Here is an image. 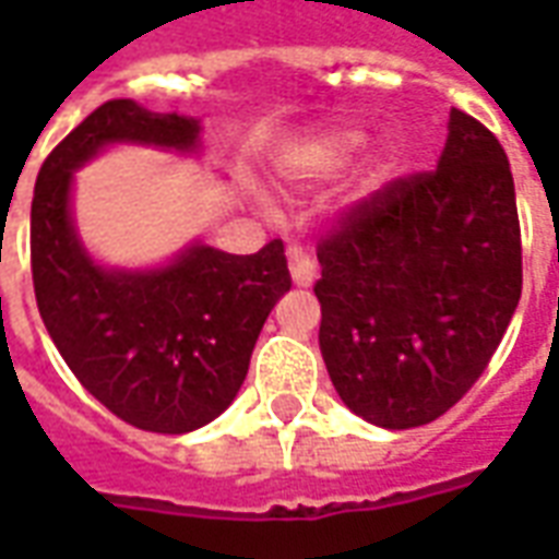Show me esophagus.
<instances>
[{
  "label": "esophagus",
  "instance_id": "1",
  "mask_svg": "<svg viewBox=\"0 0 559 559\" xmlns=\"http://www.w3.org/2000/svg\"><path fill=\"white\" fill-rule=\"evenodd\" d=\"M290 275L296 287H311L317 281V263L302 248H290Z\"/></svg>",
  "mask_w": 559,
  "mask_h": 559
}]
</instances>
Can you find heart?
<instances>
[{
    "mask_svg": "<svg viewBox=\"0 0 559 559\" xmlns=\"http://www.w3.org/2000/svg\"><path fill=\"white\" fill-rule=\"evenodd\" d=\"M365 134L359 128H329L314 140H308L293 155V173L299 176H326L344 167L362 148Z\"/></svg>",
    "mask_w": 559,
    "mask_h": 559,
    "instance_id": "1",
    "label": "heart"
}]
</instances>
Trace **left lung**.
I'll list each match as a JSON object with an SVG mask.
<instances>
[{
    "label": "left lung",
    "mask_w": 559,
    "mask_h": 559,
    "mask_svg": "<svg viewBox=\"0 0 559 559\" xmlns=\"http://www.w3.org/2000/svg\"><path fill=\"white\" fill-rule=\"evenodd\" d=\"M317 260L320 353L341 401L392 431L443 416L488 368L521 299L500 140L452 107L437 170L353 206Z\"/></svg>",
    "instance_id": "8db88e82"
}]
</instances>
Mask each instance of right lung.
<instances>
[{"label": "right lung", "instance_id": "obj_1", "mask_svg": "<svg viewBox=\"0 0 559 559\" xmlns=\"http://www.w3.org/2000/svg\"><path fill=\"white\" fill-rule=\"evenodd\" d=\"M197 152L200 119L102 104L47 155L32 197V284L56 350L90 395L155 433H188L230 407L290 272L284 242L257 254L188 245L167 266H98L71 218L74 170L104 146Z\"/></svg>", "mask_w": 559, "mask_h": 559}]
</instances>
